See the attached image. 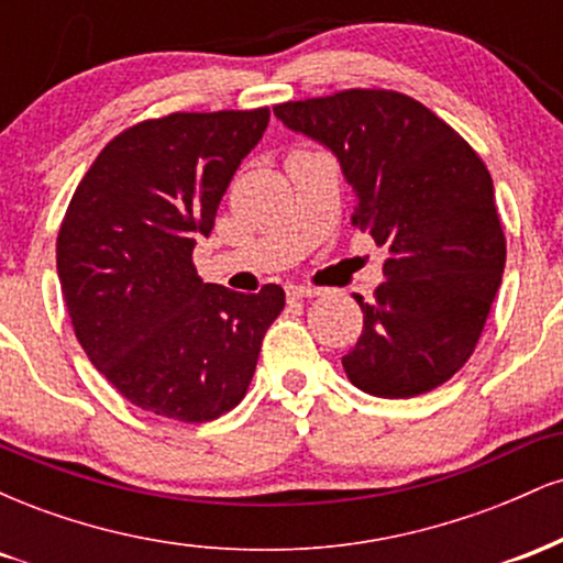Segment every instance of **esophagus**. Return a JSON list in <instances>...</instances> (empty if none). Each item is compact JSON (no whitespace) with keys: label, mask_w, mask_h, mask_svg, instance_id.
<instances>
[{"label":"esophagus","mask_w":563,"mask_h":563,"mask_svg":"<svg viewBox=\"0 0 563 563\" xmlns=\"http://www.w3.org/2000/svg\"><path fill=\"white\" fill-rule=\"evenodd\" d=\"M286 294L288 299H312V296H320V288H312V286H286Z\"/></svg>","instance_id":"obj_1"}]
</instances>
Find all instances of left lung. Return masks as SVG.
<instances>
[{
    "label": "left lung",
    "instance_id": "8db88e82",
    "mask_svg": "<svg viewBox=\"0 0 563 563\" xmlns=\"http://www.w3.org/2000/svg\"><path fill=\"white\" fill-rule=\"evenodd\" d=\"M277 119L320 142L354 190V224L386 249L363 333L341 357L357 389L407 399L455 376L479 341L506 267L487 166L412 97L349 89L283 102Z\"/></svg>",
    "mask_w": 563,
    "mask_h": 563
}]
</instances>
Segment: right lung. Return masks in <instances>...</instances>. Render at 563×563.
<instances>
[{
	"label": "right lung",
	"instance_id": "obj_1",
	"mask_svg": "<svg viewBox=\"0 0 563 563\" xmlns=\"http://www.w3.org/2000/svg\"><path fill=\"white\" fill-rule=\"evenodd\" d=\"M267 108L172 113L102 147L57 235V277L89 363L132 405L203 423L243 399L286 294L203 283L196 238L260 145Z\"/></svg>",
	"mask_w": 563,
	"mask_h": 563
}]
</instances>
